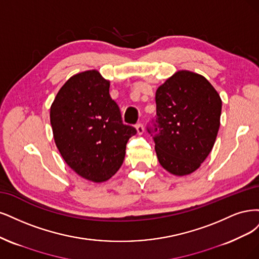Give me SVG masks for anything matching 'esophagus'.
Masks as SVG:
<instances>
[{
	"instance_id": "34e87169",
	"label": "esophagus",
	"mask_w": 259,
	"mask_h": 259,
	"mask_svg": "<svg viewBox=\"0 0 259 259\" xmlns=\"http://www.w3.org/2000/svg\"><path fill=\"white\" fill-rule=\"evenodd\" d=\"M136 128H137V131H138L139 135H142V133L144 132V126L142 123H138Z\"/></svg>"
}]
</instances>
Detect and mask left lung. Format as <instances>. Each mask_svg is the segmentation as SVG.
<instances>
[{
    "label": "left lung",
    "instance_id": "8db88e82",
    "mask_svg": "<svg viewBox=\"0 0 259 259\" xmlns=\"http://www.w3.org/2000/svg\"><path fill=\"white\" fill-rule=\"evenodd\" d=\"M156 118L147 127L162 168L183 177L211 153L220 129L222 100L204 76L179 71L156 91Z\"/></svg>",
    "mask_w": 259,
    "mask_h": 259
}]
</instances>
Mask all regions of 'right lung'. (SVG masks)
Segmentation results:
<instances>
[{
    "label": "right lung",
    "instance_id": "obj_1",
    "mask_svg": "<svg viewBox=\"0 0 259 259\" xmlns=\"http://www.w3.org/2000/svg\"><path fill=\"white\" fill-rule=\"evenodd\" d=\"M55 143L70 168L95 183L110 180L121 166L135 127L123 124L110 96V81L96 70L75 74L51 107Z\"/></svg>",
    "mask_w": 259,
    "mask_h": 259
}]
</instances>
